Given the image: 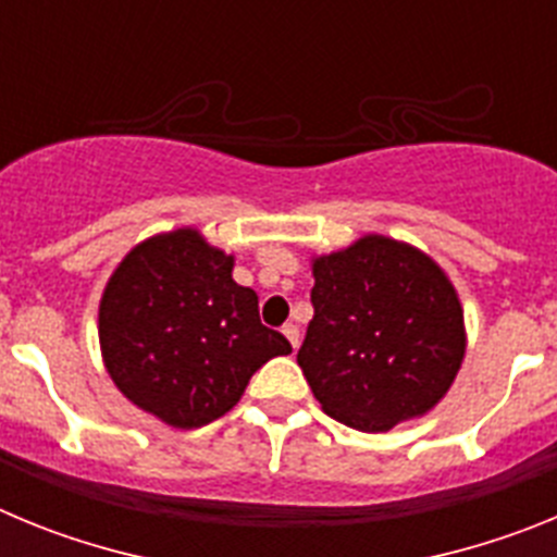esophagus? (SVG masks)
Wrapping results in <instances>:
<instances>
[{"label":"esophagus","mask_w":557,"mask_h":557,"mask_svg":"<svg viewBox=\"0 0 557 557\" xmlns=\"http://www.w3.org/2000/svg\"><path fill=\"white\" fill-rule=\"evenodd\" d=\"M282 332H284V337L289 339V346H293V348L301 346V332H298V326H295V323H287Z\"/></svg>","instance_id":"34e87169"}]
</instances>
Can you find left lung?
Returning <instances> with one entry per match:
<instances>
[{
	"mask_svg": "<svg viewBox=\"0 0 557 557\" xmlns=\"http://www.w3.org/2000/svg\"><path fill=\"white\" fill-rule=\"evenodd\" d=\"M312 321L298 366L323 412L387 432L444 398L466 354L455 287L430 256L362 236L312 264Z\"/></svg>",
	"mask_w": 557,
	"mask_h": 557,
	"instance_id": "left-lung-1",
	"label": "left lung"
}]
</instances>
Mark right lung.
<instances>
[{"mask_svg":"<svg viewBox=\"0 0 557 557\" xmlns=\"http://www.w3.org/2000/svg\"><path fill=\"white\" fill-rule=\"evenodd\" d=\"M234 256L178 228L136 245L100 301L106 368L133 405L178 430L218 421L289 339L259 321V295L231 278Z\"/></svg>","mask_w":557,"mask_h":557,"instance_id":"add662e5","label":"right lung"}]
</instances>
